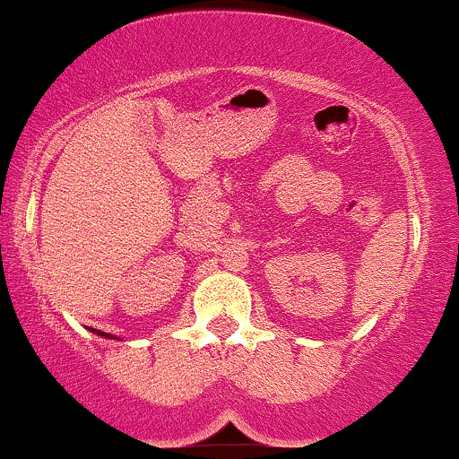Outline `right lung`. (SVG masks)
<instances>
[{
    "label": "right lung",
    "instance_id": "1",
    "mask_svg": "<svg viewBox=\"0 0 459 459\" xmlns=\"http://www.w3.org/2000/svg\"><path fill=\"white\" fill-rule=\"evenodd\" d=\"M92 333L100 334V336H106V339H116V341H118V336H114V334H109V333H101V330H92Z\"/></svg>",
    "mask_w": 459,
    "mask_h": 459
}]
</instances>
